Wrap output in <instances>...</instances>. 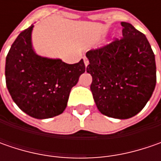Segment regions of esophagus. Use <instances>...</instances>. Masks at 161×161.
Listing matches in <instances>:
<instances>
[{"label": "esophagus", "instance_id": "34e87169", "mask_svg": "<svg viewBox=\"0 0 161 161\" xmlns=\"http://www.w3.org/2000/svg\"><path fill=\"white\" fill-rule=\"evenodd\" d=\"M89 64H90V62H89V60L86 58V57H84V64H85V66L87 67L88 65H89Z\"/></svg>", "mask_w": 161, "mask_h": 161}]
</instances>
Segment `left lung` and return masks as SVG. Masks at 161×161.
Instances as JSON below:
<instances>
[{
	"label": "left lung",
	"instance_id": "left-lung-1",
	"mask_svg": "<svg viewBox=\"0 0 161 161\" xmlns=\"http://www.w3.org/2000/svg\"><path fill=\"white\" fill-rule=\"evenodd\" d=\"M123 37L86 53L90 90L101 114L128 119L145 107L156 86L155 55L145 35L121 22Z\"/></svg>",
	"mask_w": 161,
	"mask_h": 161
}]
</instances>
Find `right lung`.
<instances>
[{
    "instance_id": "right-lung-1",
    "label": "right lung",
    "mask_w": 161,
    "mask_h": 161,
    "mask_svg": "<svg viewBox=\"0 0 161 161\" xmlns=\"http://www.w3.org/2000/svg\"><path fill=\"white\" fill-rule=\"evenodd\" d=\"M34 25L18 36L6 57L5 78L9 94L23 112L36 119L62 114L71 88L85 72L81 59L68 64L61 59L43 57L35 52L31 35Z\"/></svg>"
}]
</instances>
